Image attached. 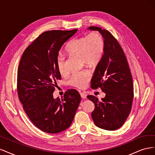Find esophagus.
Wrapping results in <instances>:
<instances>
[{
    "label": "esophagus",
    "instance_id": "esophagus-1",
    "mask_svg": "<svg viewBox=\"0 0 155 155\" xmlns=\"http://www.w3.org/2000/svg\"><path fill=\"white\" fill-rule=\"evenodd\" d=\"M80 95H81V98H83V99H86L87 98V94L85 93H84V92L80 93Z\"/></svg>",
    "mask_w": 155,
    "mask_h": 155
}]
</instances>
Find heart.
I'll return each mask as SVG.
<instances>
[{"label": "heart", "instance_id": "1", "mask_svg": "<svg viewBox=\"0 0 155 155\" xmlns=\"http://www.w3.org/2000/svg\"><path fill=\"white\" fill-rule=\"evenodd\" d=\"M104 48V41L100 33L91 32L87 35L78 37L72 41L66 48L70 55L81 57L83 63L87 67H94L101 59ZM57 67L61 75H65L67 70L65 67V58L59 55L57 59ZM91 79V74L87 70L75 73L70 79V85L78 88H85Z\"/></svg>", "mask_w": 155, "mask_h": 155}]
</instances>
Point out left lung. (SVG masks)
Returning a JSON list of instances; mask_svg holds the SVG:
<instances>
[{"instance_id":"1","label":"left lung","mask_w":155,"mask_h":155,"mask_svg":"<svg viewBox=\"0 0 155 155\" xmlns=\"http://www.w3.org/2000/svg\"><path fill=\"white\" fill-rule=\"evenodd\" d=\"M87 30L98 31L104 41V53L91 79V87L101 88L105 96L101 101L94 96H87L95 105L91 116L98 127L114 130L123 125L130 114L134 94L132 76L124 51L110 33L96 26Z\"/></svg>"}]
</instances>
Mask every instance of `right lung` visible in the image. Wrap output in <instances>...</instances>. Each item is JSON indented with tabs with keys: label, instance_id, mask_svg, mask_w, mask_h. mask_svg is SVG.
Wrapping results in <instances>:
<instances>
[{
	"label": "right lung",
	"instance_id": "right-lung-1",
	"mask_svg": "<svg viewBox=\"0 0 155 155\" xmlns=\"http://www.w3.org/2000/svg\"><path fill=\"white\" fill-rule=\"evenodd\" d=\"M77 31L43 33L25 50L20 61L18 97L32 123L45 133L55 134L68 129L81 101L80 95L74 89L68 90L61 100L53 96L56 80L61 79L56 64L59 51Z\"/></svg>",
	"mask_w": 155,
	"mask_h": 155
}]
</instances>
